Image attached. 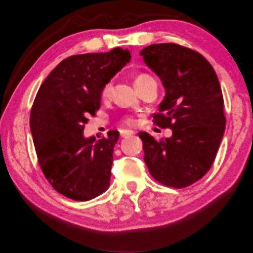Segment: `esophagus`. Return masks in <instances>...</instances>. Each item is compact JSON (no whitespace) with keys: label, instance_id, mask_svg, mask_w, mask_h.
Segmentation results:
<instances>
[{"label":"esophagus","instance_id":"1","mask_svg":"<svg viewBox=\"0 0 253 253\" xmlns=\"http://www.w3.org/2000/svg\"><path fill=\"white\" fill-rule=\"evenodd\" d=\"M120 134H121V138H127V136H130V135L133 134V131L123 130V131H120Z\"/></svg>","mask_w":253,"mask_h":253}]
</instances>
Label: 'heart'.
Here are the masks:
<instances>
[{
    "instance_id": "b5f03b06",
    "label": "heart",
    "mask_w": 253,
    "mask_h": 253,
    "mask_svg": "<svg viewBox=\"0 0 253 253\" xmlns=\"http://www.w3.org/2000/svg\"><path fill=\"white\" fill-rule=\"evenodd\" d=\"M150 80H154V78H152L150 75H148V74L146 73L139 74V75H136L135 81H134L135 87L136 88L140 87V86L146 84V83ZM111 90H112V82H107L102 88V92H101L102 97L103 98L109 97L111 95ZM119 124L124 127H135L139 124V121L138 119L133 117V115H123V117L119 120Z\"/></svg>"
}]
</instances>
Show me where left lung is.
<instances>
[{"instance_id": "obj_1", "label": "left lung", "mask_w": 253, "mask_h": 253, "mask_svg": "<svg viewBox=\"0 0 253 253\" xmlns=\"http://www.w3.org/2000/svg\"><path fill=\"white\" fill-rule=\"evenodd\" d=\"M140 55L166 88L154 123L172 131L165 140L140 132L144 163L158 183L187 187L212 167L224 134V101L216 73L200 52L177 43L150 44Z\"/></svg>"}]
</instances>
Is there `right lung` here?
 I'll list each match as a JSON object with an SVG mask.
<instances>
[{"instance_id": "obj_1", "label": "right lung", "mask_w": 253, "mask_h": 253, "mask_svg": "<svg viewBox=\"0 0 253 253\" xmlns=\"http://www.w3.org/2000/svg\"><path fill=\"white\" fill-rule=\"evenodd\" d=\"M130 58L122 48L68 57L36 95L30 127L38 164L53 189L70 200L89 201L109 188L119 132L94 144L83 130L99 110L103 86Z\"/></svg>"}]
</instances>
